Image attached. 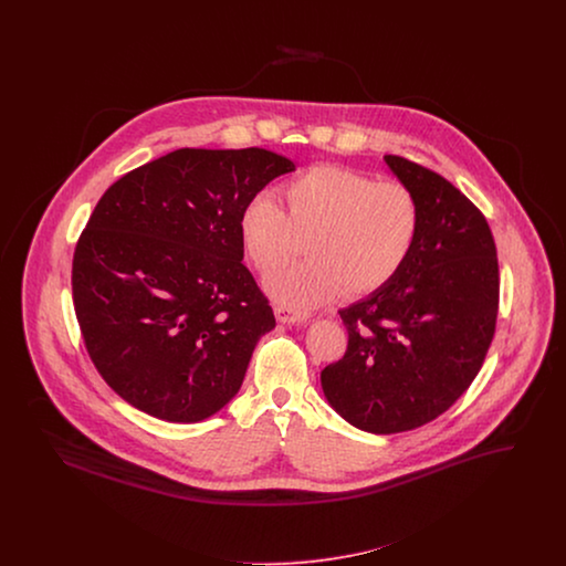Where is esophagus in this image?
<instances>
[{"mask_svg":"<svg viewBox=\"0 0 566 566\" xmlns=\"http://www.w3.org/2000/svg\"><path fill=\"white\" fill-rule=\"evenodd\" d=\"M273 312H275V318L282 324H298L310 321V314H305V312H293V310L286 307V305H275Z\"/></svg>","mask_w":566,"mask_h":566,"instance_id":"34e87169","label":"esophagus"}]
</instances>
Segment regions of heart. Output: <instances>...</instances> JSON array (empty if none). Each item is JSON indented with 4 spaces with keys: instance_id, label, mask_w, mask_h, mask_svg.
Here are the masks:
<instances>
[{
    "instance_id": "obj_1",
    "label": "heart",
    "mask_w": 566,
    "mask_h": 566,
    "mask_svg": "<svg viewBox=\"0 0 566 566\" xmlns=\"http://www.w3.org/2000/svg\"><path fill=\"white\" fill-rule=\"evenodd\" d=\"M286 210L268 192L245 203L240 235L250 263L263 273L286 263L307 238L305 263L273 271L265 289L291 310L371 295L409 261L422 229L416 192L342 167L316 165L284 189Z\"/></svg>"
}]
</instances>
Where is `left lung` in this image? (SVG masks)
Wrapping results in <instances>:
<instances>
[{
  "label": "left lung",
  "instance_id": "8db88e82",
  "mask_svg": "<svg viewBox=\"0 0 566 566\" xmlns=\"http://www.w3.org/2000/svg\"><path fill=\"white\" fill-rule=\"evenodd\" d=\"M384 161L420 201V238L390 284L339 310L348 348L321 374L331 407L376 434L418 429L457 403L484 365L499 314L484 214L431 169L397 155Z\"/></svg>",
  "mask_w": 566,
  "mask_h": 566
}]
</instances>
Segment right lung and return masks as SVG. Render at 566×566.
Instances as JSON below:
<instances>
[{
	"instance_id": "right-lung-1",
	"label": "right lung",
	"mask_w": 566,
	"mask_h": 566,
	"mask_svg": "<svg viewBox=\"0 0 566 566\" xmlns=\"http://www.w3.org/2000/svg\"><path fill=\"white\" fill-rule=\"evenodd\" d=\"M295 163L265 148H180L125 174L72 263L86 352L109 388L167 422H199L242 386L275 326L243 265L240 216Z\"/></svg>"
}]
</instances>
